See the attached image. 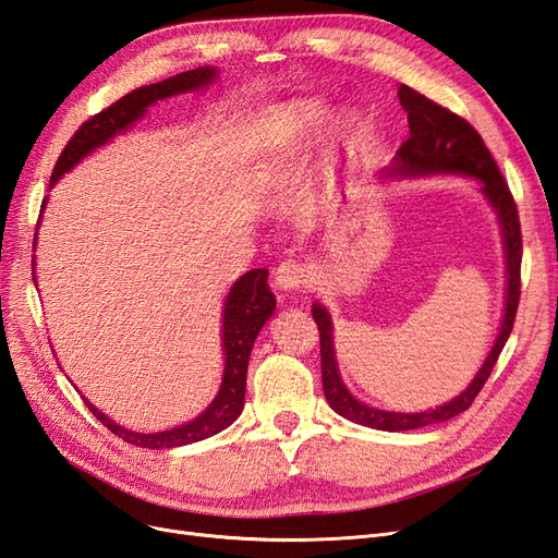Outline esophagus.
<instances>
[{
  "mask_svg": "<svg viewBox=\"0 0 558 558\" xmlns=\"http://www.w3.org/2000/svg\"><path fill=\"white\" fill-rule=\"evenodd\" d=\"M275 283L281 291H300L310 283V269L300 260H286L277 267Z\"/></svg>",
  "mask_w": 558,
  "mask_h": 558,
  "instance_id": "34e87169",
  "label": "esophagus"
}]
</instances>
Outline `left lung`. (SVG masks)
Instances as JSON below:
<instances>
[{
  "mask_svg": "<svg viewBox=\"0 0 558 558\" xmlns=\"http://www.w3.org/2000/svg\"><path fill=\"white\" fill-rule=\"evenodd\" d=\"M400 105L408 111L410 121V137L400 146L396 154L393 167L386 170L384 177H418V174H435V172H456L465 177H475L482 181V193L492 202V207L498 214L502 242H505V265H508V293H505V316L500 324V332L496 344L488 353L484 365L480 367L477 377L461 396H456L447 404L414 414L400 412H384L377 408H367L361 400L353 398L340 377L332 349V320L326 307L314 305L312 316L320 332V379H324V393L330 408L353 421V424L369 426L377 430H412L424 428L430 424H442V421L453 418L456 414L465 412L472 400L477 398L482 386L500 356V351L508 342V337L514 326V316L521 295V228H519V211L517 202L508 189V181L502 179L494 156L488 154L480 132L472 128L465 118L440 107L426 95L412 90L410 86H400L398 90Z\"/></svg>",
  "mask_w": 558,
  "mask_h": 558,
  "instance_id": "left-lung-1",
  "label": "left lung"
}]
</instances>
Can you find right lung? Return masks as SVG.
<instances>
[{
    "label": "right lung",
    "mask_w": 558,
    "mask_h": 558,
    "mask_svg": "<svg viewBox=\"0 0 558 558\" xmlns=\"http://www.w3.org/2000/svg\"><path fill=\"white\" fill-rule=\"evenodd\" d=\"M214 76H216L214 66H197V70L181 72L160 83H150V86L132 90L125 97L118 99V102H113L111 107H107L105 111L90 116L62 148V154L53 167V174H50V185H53L64 172H70L78 160H83L90 154V150L105 146L111 137H116V134L125 132L134 121H140V118L146 113V107L156 105L158 99H165V97L205 88L207 83L214 81ZM32 269H35V258H32ZM32 279H35V275H32ZM275 307H277V300H275V293L269 291L267 269H251V272H246L244 277L234 281V286L228 293L226 312H223V337H221L223 349H226L223 381L209 408L197 418L189 421V424L172 430H162V433H134L123 426H116L109 416H105L97 408H93L86 398L83 400H86L88 410L102 421V426H107L113 435H118L121 440L134 447L172 449V447L207 440V437L228 428L232 421L242 414L251 349H253V342H256L260 328L267 324V318L272 316Z\"/></svg>",
    "instance_id": "right-lung-1"
}]
</instances>
